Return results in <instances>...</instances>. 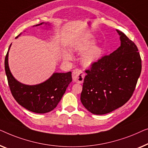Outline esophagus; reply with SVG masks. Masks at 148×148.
Listing matches in <instances>:
<instances>
[{
	"instance_id": "34e87169",
	"label": "esophagus",
	"mask_w": 148,
	"mask_h": 148,
	"mask_svg": "<svg viewBox=\"0 0 148 148\" xmlns=\"http://www.w3.org/2000/svg\"><path fill=\"white\" fill-rule=\"evenodd\" d=\"M85 77V74L81 70L75 69L72 72V79L74 82L82 83L84 80Z\"/></svg>"
}]
</instances>
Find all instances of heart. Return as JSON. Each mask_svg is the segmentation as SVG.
<instances>
[{
	"mask_svg": "<svg viewBox=\"0 0 148 148\" xmlns=\"http://www.w3.org/2000/svg\"><path fill=\"white\" fill-rule=\"evenodd\" d=\"M95 44V41L92 39H89L82 42L78 43L74 47V49L80 53H82L81 57V62L84 66H88L92 65L99 59L101 55L102 49L99 46H92ZM64 58L66 60H71V54L68 52H65L64 54Z\"/></svg>",
	"mask_w": 148,
	"mask_h": 148,
	"instance_id": "heart-1",
	"label": "heart"
}]
</instances>
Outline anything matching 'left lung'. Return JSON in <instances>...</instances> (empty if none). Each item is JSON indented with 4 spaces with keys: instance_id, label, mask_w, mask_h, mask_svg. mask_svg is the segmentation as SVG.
Returning a JSON list of instances; mask_svg holds the SVG:
<instances>
[{
    "instance_id": "obj_1",
    "label": "left lung",
    "mask_w": 148,
    "mask_h": 148,
    "mask_svg": "<svg viewBox=\"0 0 148 148\" xmlns=\"http://www.w3.org/2000/svg\"><path fill=\"white\" fill-rule=\"evenodd\" d=\"M116 32L120 46L85 70L80 101L95 115L109 113L125 105L133 95L141 72L136 45L123 33Z\"/></svg>"
}]
</instances>
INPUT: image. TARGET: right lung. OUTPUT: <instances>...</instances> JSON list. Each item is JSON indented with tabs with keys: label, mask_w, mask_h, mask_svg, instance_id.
<instances>
[{
	"label": "right lung",
	"mask_w": 148,
	"mask_h": 148,
	"mask_svg": "<svg viewBox=\"0 0 148 148\" xmlns=\"http://www.w3.org/2000/svg\"><path fill=\"white\" fill-rule=\"evenodd\" d=\"M42 24L43 23L36 26ZM20 35L21 33L16 38ZM8 56L9 51L5 56V68L8 84L15 101L26 109L35 113H48L55 109L72 82V72L54 73L45 82L29 86L18 82L12 76L8 64Z\"/></svg>",
	"instance_id": "obj_1"
}]
</instances>
